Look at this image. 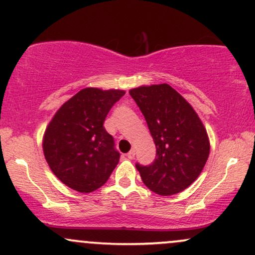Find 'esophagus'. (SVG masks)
I'll return each mask as SVG.
<instances>
[{
    "instance_id": "esophagus-1",
    "label": "esophagus",
    "mask_w": 255,
    "mask_h": 255,
    "mask_svg": "<svg viewBox=\"0 0 255 255\" xmlns=\"http://www.w3.org/2000/svg\"><path fill=\"white\" fill-rule=\"evenodd\" d=\"M134 156H135V149H130L129 153L127 154V157L131 160V159H134Z\"/></svg>"
}]
</instances>
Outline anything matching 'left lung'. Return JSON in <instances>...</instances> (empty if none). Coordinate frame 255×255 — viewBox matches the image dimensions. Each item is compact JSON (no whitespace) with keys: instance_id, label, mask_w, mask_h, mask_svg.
<instances>
[{"instance_id":"left-lung-1","label":"left lung","mask_w":255,"mask_h":255,"mask_svg":"<svg viewBox=\"0 0 255 255\" xmlns=\"http://www.w3.org/2000/svg\"><path fill=\"white\" fill-rule=\"evenodd\" d=\"M129 94L143 114L156 147L149 166L136 163L141 179L159 195L182 192L207 162L209 138L193 107L167 83L141 86Z\"/></svg>"}]
</instances>
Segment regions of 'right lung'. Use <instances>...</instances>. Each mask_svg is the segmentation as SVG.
Listing matches in <instances>:
<instances>
[{
	"instance_id": "add662e5",
	"label": "right lung",
	"mask_w": 255,
	"mask_h": 255,
	"mask_svg": "<svg viewBox=\"0 0 255 255\" xmlns=\"http://www.w3.org/2000/svg\"><path fill=\"white\" fill-rule=\"evenodd\" d=\"M125 90L85 88L55 113L43 135V154L51 172L80 193L104 186L120 160L104 122Z\"/></svg>"
}]
</instances>
